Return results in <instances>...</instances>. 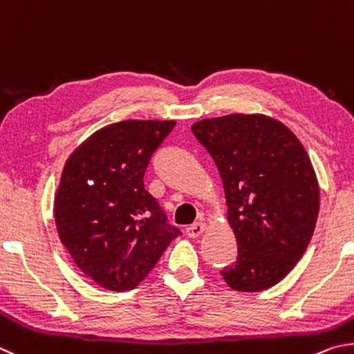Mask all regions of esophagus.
<instances>
[{
    "instance_id": "obj_1",
    "label": "esophagus",
    "mask_w": 354,
    "mask_h": 354,
    "mask_svg": "<svg viewBox=\"0 0 354 354\" xmlns=\"http://www.w3.org/2000/svg\"><path fill=\"white\" fill-rule=\"evenodd\" d=\"M205 230H207V222L199 221V222H194L193 225H189L187 228V233L189 238H197V236H201V234Z\"/></svg>"
}]
</instances>
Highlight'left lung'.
I'll return each instance as SVG.
<instances>
[{"instance_id":"obj_1","label":"left lung","mask_w":354,"mask_h":354,"mask_svg":"<svg viewBox=\"0 0 354 354\" xmlns=\"http://www.w3.org/2000/svg\"><path fill=\"white\" fill-rule=\"evenodd\" d=\"M191 130L218 166L238 243L236 263L221 275L241 292L274 286L306 252L319 216V182L306 149L263 113L207 118Z\"/></svg>"}]
</instances>
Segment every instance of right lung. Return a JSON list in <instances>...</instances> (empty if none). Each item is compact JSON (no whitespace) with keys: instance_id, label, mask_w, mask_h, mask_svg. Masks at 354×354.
<instances>
[{"instance_id":"obj_1","label":"right lung","mask_w":354,"mask_h":354,"mask_svg":"<svg viewBox=\"0 0 354 354\" xmlns=\"http://www.w3.org/2000/svg\"><path fill=\"white\" fill-rule=\"evenodd\" d=\"M176 121L126 120L96 130L65 161L54 218L84 274L115 292L138 286L180 230L166 224L142 183Z\"/></svg>"}]
</instances>
